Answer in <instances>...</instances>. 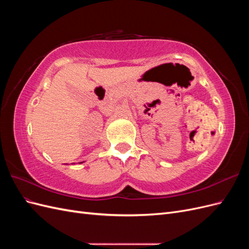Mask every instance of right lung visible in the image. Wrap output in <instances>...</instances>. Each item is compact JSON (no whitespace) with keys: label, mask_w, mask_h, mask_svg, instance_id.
<instances>
[{"label":"right lung","mask_w":249,"mask_h":249,"mask_svg":"<svg viewBox=\"0 0 249 249\" xmlns=\"http://www.w3.org/2000/svg\"><path fill=\"white\" fill-rule=\"evenodd\" d=\"M80 163H83V162H80Z\"/></svg>","instance_id":"obj_1"}]
</instances>
